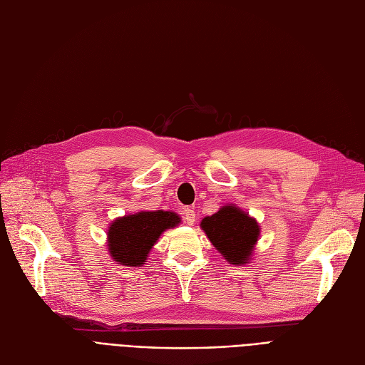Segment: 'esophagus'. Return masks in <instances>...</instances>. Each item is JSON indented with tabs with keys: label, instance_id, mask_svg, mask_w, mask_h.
I'll use <instances>...</instances> for the list:
<instances>
[{
	"label": "esophagus",
	"instance_id": "34e87169",
	"mask_svg": "<svg viewBox=\"0 0 365 365\" xmlns=\"http://www.w3.org/2000/svg\"><path fill=\"white\" fill-rule=\"evenodd\" d=\"M183 222L187 225H194L195 223V210L185 208L183 210Z\"/></svg>",
	"mask_w": 365,
	"mask_h": 365
}]
</instances>
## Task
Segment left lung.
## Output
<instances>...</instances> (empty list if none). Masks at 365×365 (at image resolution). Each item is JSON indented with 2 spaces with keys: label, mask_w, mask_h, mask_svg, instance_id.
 Listing matches in <instances>:
<instances>
[{
  "label": "left lung",
  "mask_w": 365,
  "mask_h": 365,
  "mask_svg": "<svg viewBox=\"0 0 365 365\" xmlns=\"http://www.w3.org/2000/svg\"><path fill=\"white\" fill-rule=\"evenodd\" d=\"M201 229L216 250L232 264L248 263L260 235L256 219L232 204L223 205L217 213L204 217Z\"/></svg>",
  "instance_id": "obj_1"
}]
</instances>
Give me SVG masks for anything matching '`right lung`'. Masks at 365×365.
<instances>
[{"label": "right lung", "instance_id": "right-lung-1", "mask_svg": "<svg viewBox=\"0 0 365 365\" xmlns=\"http://www.w3.org/2000/svg\"><path fill=\"white\" fill-rule=\"evenodd\" d=\"M179 223L176 213L163 210L118 217L108 229V252L120 264L142 266L160 235Z\"/></svg>", "mask_w": 365, "mask_h": 365}]
</instances>
